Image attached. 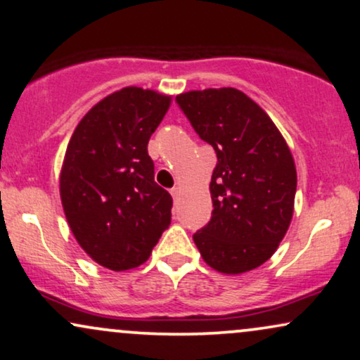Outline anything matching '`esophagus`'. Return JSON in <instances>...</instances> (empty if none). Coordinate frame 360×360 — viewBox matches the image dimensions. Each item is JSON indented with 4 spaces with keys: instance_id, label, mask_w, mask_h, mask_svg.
<instances>
[{
    "instance_id": "34e87169",
    "label": "esophagus",
    "mask_w": 360,
    "mask_h": 360,
    "mask_svg": "<svg viewBox=\"0 0 360 360\" xmlns=\"http://www.w3.org/2000/svg\"><path fill=\"white\" fill-rule=\"evenodd\" d=\"M169 193H171L172 198H174V201H177V198H179V193H181V189L177 188V186H174V188H172V189L169 191Z\"/></svg>"
}]
</instances>
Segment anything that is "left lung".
I'll list each match as a JSON object with an SVG mask.
<instances>
[{
	"label": "left lung",
	"mask_w": 360,
	"mask_h": 360,
	"mask_svg": "<svg viewBox=\"0 0 360 360\" xmlns=\"http://www.w3.org/2000/svg\"><path fill=\"white\" fill-rule=\"evenodd\" d=\"M176 103L217 156L209 184L212 216L194 243L222 274L256 269L276 252L292 219L297 172L288 143L239 89L189 91Z\"/></svg>",
	"instance_id": "1"
}]
</instances>
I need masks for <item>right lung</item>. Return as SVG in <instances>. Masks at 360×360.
<instances>
[{"mask_svg":"<svg viewBox=\"0 0 360 360\" xmlns=\"http://www.w3.org/2000/svg\"><path fill=\"white\" fill-rule=\"evenodd\" d=\"M171 96L122 88L86 112L68 144L59 194L86 254L111 271L146 262L171 224L172 198L154 181L148 143Z\"/></svg>","mask_w":360,"mask_h":360,"instance_id":"add662e5","label":"right lung"}]
</instances>
